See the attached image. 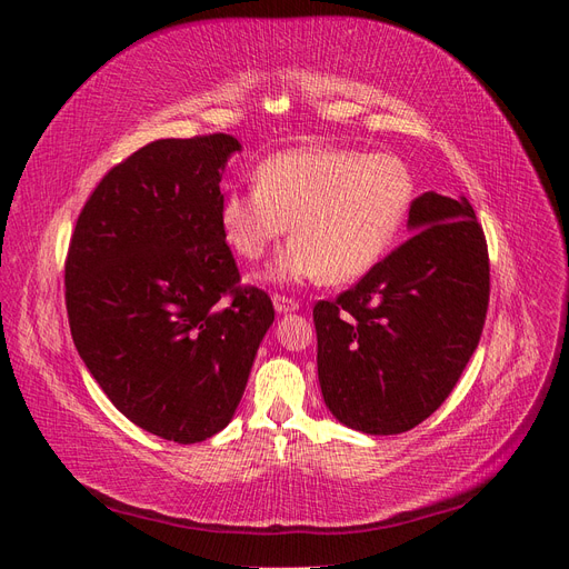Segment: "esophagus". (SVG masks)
<instances>
[{"instance_id": "esophagus-1", "label": "esophagus", "mask_w": 569, "mask_h": 569, "mask_svg": "<svg viewBox=\"0 0 569 569\" xmlns=\"http://www.w3.org/2000/svg\"><path fill=\"white\" fill-rule=\"evenodd\" d=\"M272 303H274V311H278L280 316H287V313H295V311H299V303H297L295 299H289V297L274 295V297H272Z\"/></svg>"}]
</instances>
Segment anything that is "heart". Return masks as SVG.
I'll list each match as a JSON object with an SVG mask.
<instances>
[{"label": "heart", "mask_w": 569, "mask_h": 569, "mask_svg": "<svg viewBox=\"0 0 569 569\" xmlns=\"http://www.w3.org/2000/svg\"><path fill=\"white\" fill-rule=\"evenodd\" d=\"M416 184L393 153L308 144L272 153L256 168V187H230L220 199L228 247L258 261L289 230L268 280L332 284L366 274L391 249Z\"/></svg>", "instance_id": "obj_1"}]
</instances>
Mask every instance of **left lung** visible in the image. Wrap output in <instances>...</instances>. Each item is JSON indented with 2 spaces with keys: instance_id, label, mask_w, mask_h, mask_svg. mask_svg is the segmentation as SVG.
<instances>
[{
  "instance_id": "left-lung-1",
  "label": "left lung",
  "mask_w": 569,
  "mask_h": 569,
  "mask_svg": "<svg viewBox=\"0 0 569 569\" xmlns=\"http://www.w3.org/2000/svg\"><path fill=\"white\" fill-rule=\"evenodd\" d=\"M408 230L356 287L313 308L325 406L366 435H401L432 416L487 318L489 253L470 201L425 192Z\"/></svg>"
}]
</instances>
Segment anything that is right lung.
Instances as JSON below:
<instances>
[{
  "label": "right lung",
  "instance_id": "right-lung-1",
  "mask_svg": "<svg viewBox=\"0 0 569 569\" xmlns=\"http://www.w3.org/2000/svg\"><path fill=\"white\" fill-rule=\"evenodd\" d=\"M237 151L222 132L137 149L101 178L68 247L80 358L130 422L178 443L228 427L274 320L266 291L239 287L220 228Z\"/></svg>",
  "mask_w": 569,
  "mask_h": 569
}]
</instances>
